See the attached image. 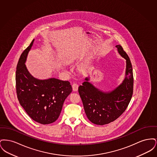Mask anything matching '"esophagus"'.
Segmentation results:
<instances>
[{
  "instance_id": "1",
  "label": "esophagus",
  "mask_w": 157,
  "mask_h": 157,
  "mask_svg": "<svg viewBox=\"0 0 157 157\" xmlns=\"http://www.w3.org/2000/svg\"><path fill=\"white\" fill-rule=\"evenodd\" d=\"M78 84H76V83H73L72 84V90L74 91H77L78 90Z\"/></svg>"
}]
</instances>
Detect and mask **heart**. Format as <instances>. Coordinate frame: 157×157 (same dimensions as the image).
Instances as JSON below:
<instances>
[{
	"label": "heart",
	"instance_id": "obj_1",
	"mask_svg": "<svg viewBox=\"0 0 157 157\" xmlns=\"http://www.w3.org/2000/svg\"><path fill=\"white\" fill-rule=\"evenodd\" d=\"M78 59V56L76 55H71L69 57H67V59L66 60V62L67 64H71L74 63ZM85 65H81L78 67V70L81 72H83L85 70Z\"/></svg>",
	"mask_w": 157,
	"mask_h": 157
}]
</instances>
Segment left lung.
Returning a JSON list of instances; mask_svg holds the SVG:
<instances>
[{"instance_id": "obj_1", "label": "left lung", "mask_w": 157, "mask_h": 157, "mask_svg": "<svg viewBox=\"0 0 157 157\" xmlns=\"http://www.w3.org/2000/svg\"><path fill=\"white\" fill-rule=\"evenodd\" d=\"M115 46L126 60L125 78L122 83L113 90L103 91L90 82L88 76L78 88L86 115L96 125H103L117 120L125 111L132 96L134 78L131 60L121 45Z\"/></svg>"}]
</instances>
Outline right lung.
<instances>
[{"label": "right lung", "instance_id": "right-lung-1", "mask_svg": "<svg viewBox=\"0 0 157 157\" xmlns=\"http://www.w3.org/2000/svg\"><path fill=\"white\" fill-rule=\"evenodd\" d=\"M35 39L23 52L17 65L16 87L21 105L30 118L49 124L59 118L63 102L72 92L68 81L51 78L39 79L30 74L25 63Z\"/></svg>", "mask_w": 157, "mask_h": 157}]
</instances>
